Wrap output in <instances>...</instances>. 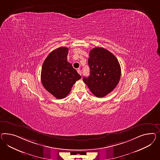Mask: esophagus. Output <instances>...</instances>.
Masks as SVG:
<instances>
[{"label": "esophagus", "instance_id": "34e87169", "mask_svg": "<svg viewBox=\"0 0 160 160\" xmlns=\"http://www.w3.org/2000/svg\"><path fill=\"white\" fill-rule=\"evenodd\" d=\"M77 71H78V73L79 74H80V75H82V70H80V69H78L77 70Z\"/></svg>", "mask_w": 160, "mask_h": 160}]
</instances>
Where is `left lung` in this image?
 Listing matches in <instances>:
<instances>
[{
  "label": "left lung",
  "mask_w": 160,
  "mask_h": 160,
  "mask_svg": "<svg viewBox=\"0 0 160 160\" xmlns=\"http://www.w3.org/2000/svg\"><path fill=\"white\" fill-rule=\"evenodd\" d=\"M89 56L90 74L82 80L94 95L104 97L118 85L121 78V66L116 57L103 48H93Z\"/></svg>",
  "instance_id": "left-lung-1"
}]
</instances>
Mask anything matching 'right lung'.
<instances>
[{
	"instance_id": "1",
	"label": "right lung",
	"mask_w": 160,
	"mask_h": 160,
	"mask_svg": "<svg viewBox=\"0 0 160 160\" xmlns=\"http://www.w3.org/2000/svg\"><path fill=\"white\" fill-rule=\"evenodd\" d=\"M69 49L59 47L51 52L44 61L41 70L43 87L58 99L68 95L76 81L81 78L76 69L68 62Z\"/></svg>"
}]
</instances>
